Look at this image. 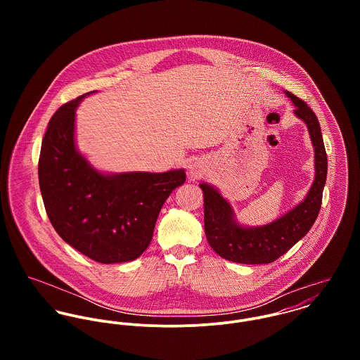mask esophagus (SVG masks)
Segmentation results:
<instances>
[{"label": "esophagus", "instance_id": "1", "mask_svg": "<svg viewBox=\"0 0 360 360\" xmlns=\"http://www.w3.org/2000/svg\"><path fill=\"white\" fill-rule=\"evenodd\" d=\"M205 172V165L201 160H193L188 163V174L191 177H198Z\"/></svg>", "mask_w": 360, "mask_h": 360}]
</instances>
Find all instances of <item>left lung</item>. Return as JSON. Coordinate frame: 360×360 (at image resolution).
<instances>
[{
	"mask_svg": "<svg viewBox=\"0 0 360 360\" xmlns=\"http://www.w3.org/2000/svg\"><path fill=\"white\" fill-rule=\"evenodd\" d=\"M284 93L294 103L297 117L308 127L314 150V179L307 197L300 204L263 226L241 224L233 206L221 193L207 183H200L204 193L206 240L219 257L230 262L245 264L274 262L307 236L320 212L327 179V154L320 124L307 103L290 91Z\"/></svg>",
	"mask_w": 360,
	"mask_h": 360,
	"instance_id": "8db88e82",
	"label": "left lung"
}]
</instances>
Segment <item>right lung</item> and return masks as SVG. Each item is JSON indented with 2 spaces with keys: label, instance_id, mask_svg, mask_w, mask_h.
I'll return each instance as SVG.
<instances>
[{
  "label": "right lung",
  "instance_id": "right-lung-1",
  "mask_svg": "<svg viewBox=\"0 0 360 360\" xmlns=\"http://www.w3.org/2000/svg\"><path fill=\"white\" fill-rule=\"evenodd\" d=\"M87 93L62 105L41 143L39 181L55 231L83 255L105 264L130 262L150 245L170 193L184 184V169L163 173H108L77 150L76 109Z\"/></svg>",
  "mask_w": 360,
  "mask_h": 360
}]
</instances>
